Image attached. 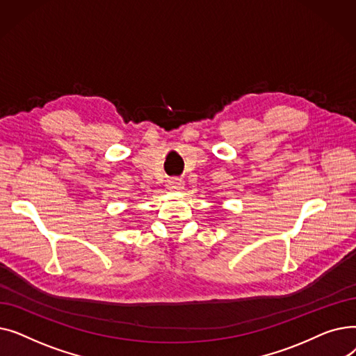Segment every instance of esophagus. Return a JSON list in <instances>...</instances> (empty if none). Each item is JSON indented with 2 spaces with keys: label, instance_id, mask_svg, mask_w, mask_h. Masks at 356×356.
I'll return each instance as SVG.
<instances>
[{
  "label": "esophagus",
  "instance_id": "esophagus-1",
  "mask_svg": "<svg viewBox=\"0 0 356 356\" xmlns=\"http://www.w3.org/2000/svg\"><path fill=\"white\" fill-rule=\"evenodd\" d=\"M183 184H184V181L181 179L175 177V179L168 180L167 188H168V191H172V192H179V191L183 189Z\"/></svg>",
  "mask_w": 356,
  "mask_h": 356
}]
</instances>
